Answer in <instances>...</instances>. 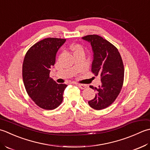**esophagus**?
Segmentation results:
<instances>
[{
    "label": "esophagus",
    "instance_id": "esophagus-1",
    "mask_svg": "<svg viewBox=\"0 0 150 150\" xmlns=\"http://www.w3.org/2000/svg\"><path fill=\"white\" fill-rule=\"evenodd\" d=\"M78 85V86L81 88V89H85V88H87V85H83V84H76Z\"/></svg>",
    "mask_w": 150,
    "mask_h": 150
}]
</instances>
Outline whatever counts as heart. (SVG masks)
I'll use <instances>...</instances> for the list:
<instances>
[{"instance_id":"obj_1","label":"heart","mask_w":150,"mask_h":150,"mask_svg":"<svg viewBox=\"0 0 150 150\" xmlns=\"http://www.w3.org/2000/svg\"><path fill=\"white\" fill-rule=\"evenodd\" d=\"M71 50L73 52V54L75 55L76 54L80 53V52H84L83 48H82L81 46L79 45H73L71 47Z\"/></svg>"}]
</instances>
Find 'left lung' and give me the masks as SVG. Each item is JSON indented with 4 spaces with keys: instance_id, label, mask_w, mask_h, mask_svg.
<instances>
[{
    "instance_id": "8db88e82",
    "label": "left lung",
    "mask_w": 150,
    "mask_h": 150,
    "mask_svg": "<svg viewBox=\"0 0 150 150\" xmlns=\"http://www.w3.org/2000/svg\"><path fill=\"white\" fill-rule=\"evenodd\" d=\"M82 39L91 44L93 53L91 71L96 76H100L102 82L98 88L90 86L96 93L88 103L96 110L105 109L116 100L123 85L124 70L122 57L117 48L102 37L88 35Z\"/></svg>"
}]
</instances>
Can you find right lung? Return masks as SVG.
<instances>
[{"instance_id": "obj_1", "label": "right lung", "mask_w": 150, "mask_h": 150, "mask_svg": "<svg viewBox=\"0 0 150 150\" xmlns=\"http://www.w3.org/2000/svg\"><path fill=\"white\" fill-rule=\"evenodd\" d=\"M66 39L46 38L27 52L23 64V78L26 91L39 108L52 110L63 101L66 84H58L49 77L56 54Z\"/></svg>"}]
</instances>
